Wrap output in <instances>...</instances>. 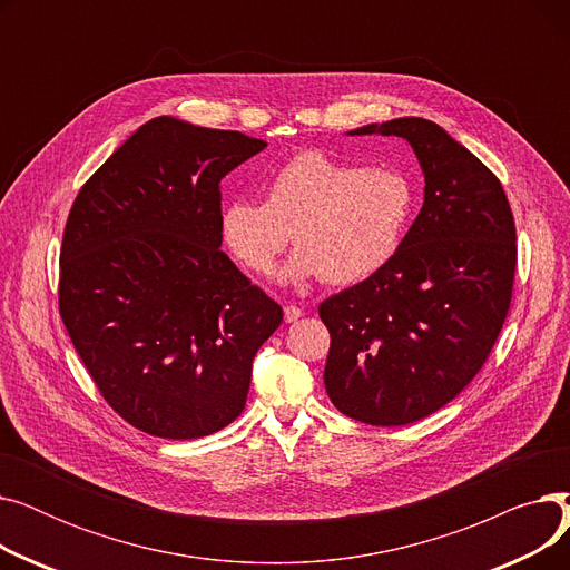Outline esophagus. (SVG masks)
I'll return each instance as SVG.
<instances>
[{
	"mask_svg": "<svg viewBox=\"0 0 570 570\" xmlns=\"http://www.w3.org/2000/svg\"><path fill=\"white\" fill-rule=\"evenodd\" d=\"M303 314H305V312H303L301 307H295V305H286V307H284V321H286V323H295Z\"/></svg>",
	"mask_w": 570,
	"mask_h": 570,
	"instance_id": "34e87169",
	"label": "esophagus"
}]
</instances>
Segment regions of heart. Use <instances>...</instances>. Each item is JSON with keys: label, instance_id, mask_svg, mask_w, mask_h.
<instances>
[{"label": "heart", "instance_id": "b5f03b06", "mask_svg": "<svg viewBox=\"0 0 570 570\" xmlns=\"http://www.w3.org/2000/svg\"><path fill=\"white\" fill-rule=\"evenodd\" d=\"M417 191L395 166L367 168L303 153L267 179L265 203L233 198L222 209V237L256 275H269L291 239L301 245L282 269L288 284L325 279L361 284L400 254Z\"/></svg>", "mask_w": 570, "mask_h": 570}]
</instances>
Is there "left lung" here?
<instances>
[{"label":"left lung","mask_w":570,"mask_h":570,"mask_svg":"<svg viewBox=\"0 0 570 570\" xmlns=\"http://www.w3.org/2000/svg\"><path fill=\"white\" fill-rule=\"evenodd\" d=\"M404 138L425 175V200L400 254L318 307L331 331L325 393L353 421L409 425L455 400L511 307L518 245L497 175L423 117L348 136Z\"/></svg>","instance_id":"obj_1"}]
</instances>
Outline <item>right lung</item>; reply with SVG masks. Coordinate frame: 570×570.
I'll return each instance as SVG.
<instances>
[{
  "mask_svg": "<svg viewBox=\"0 0 570 570\" xmlns=\"http://www.w3.org/2000/svg\"><path fill=\"white\" fill-rule=\"evenodd\" d=\"M265 145L161 115L73 200L59 314L104 400L145 434L185 441L233 423L284 318L219 249L222 177Z\"/></svg>",
  "mask_w": 570,
  "mask_h": 570,
  "instance_id": "obj_1",
  "label": "right lung"
}]
</instances>
